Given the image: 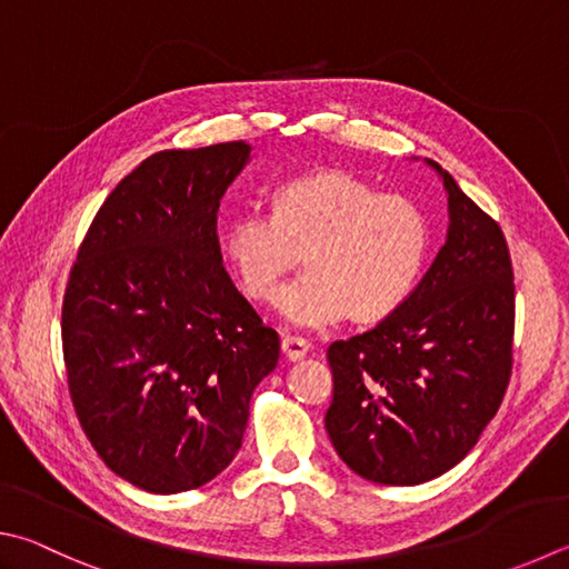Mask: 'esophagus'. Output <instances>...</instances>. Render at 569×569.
Returning a JSON list of instances; mask_svg holds the SVG:
<instances>
[{
  "mask_svg": "<svg viewBox=\"0 0 569 569\" xmlns=\"http://www.w3.org/2000/svg\"><path fill=\"white\" fill-rule=\"evenodd\" d=\"M281 350H283V358L288 360V363H296V360H301L308 353V343L303 338L286 336L281 340Z\"/></svg>",
  "mask_w": 569,
  "mask_h": 569,
  "instance_id": "1",
  "label": "esophagus"
}]
</instances>
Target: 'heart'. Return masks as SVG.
Segmentation results:
<instances>
[{
    "mask_svg": "<svg viewBox=\"0 0 569 569\" xmlns=\"http://www.w3.org/2000/svg\"><path fill=\"white\" fill-rule=\"evenodd\" d=\"M430 246L426 206L408 193H378L346 169L288 179L271 196V219L236 216L221 241L226 263L253 301H271L303 256L308 273L276 301L298 328L392 316L418 286Z\"/></svg>",
    "mask_w": 569,
    "mask_h": 569,
    "instance_id": "heart-1",
    "label": "heart"
}]
</instances>
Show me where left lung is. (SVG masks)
Returning a JSON list of instances; mask_svg holds the SVG:
<instances>
[{
  "mask_svg": "<svg viewBox=\"0 0 569 569\" xmlns=\"http://www.w3.org/2000/svg\"><path fill=\"white\" fill-rule=\"evenodd\" d=\"M436 169L448 239L408 301L376 328L328 348L326 430L360 478L420 485L475 448L512 373L515 283L500 226Z\"/></svg>",
  "mask_w": 569,
  "mask_h": 569,
  "instance_id": "obj_1",
  "label": "left lung"
}]
</instances>
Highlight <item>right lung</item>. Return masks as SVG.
Returning <instances> with one entry per match:
<instances>
[{
    "instance_id": "add662e5",
    "label": "right lung",
    "mask_w": 569,
    "mask_h": 569,
    "mask_svg": "<svg viewBox=\"0 0 569 569\" xmlns=\"http://www.w3.org/2000/svg\"><path fill=\"white\" fill-rule=\"evenodd\" d=\"M243 141L171 149L121 179L81 241L61 306L71 402L109 468L173 495L241 450L281 340L239 293L216 233Z\"/></svg>"
}]
</instances>
